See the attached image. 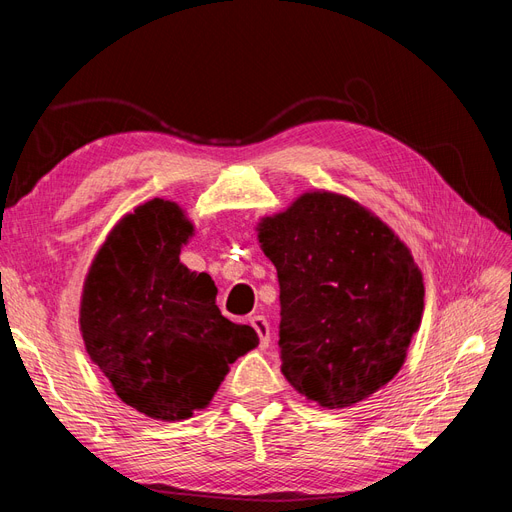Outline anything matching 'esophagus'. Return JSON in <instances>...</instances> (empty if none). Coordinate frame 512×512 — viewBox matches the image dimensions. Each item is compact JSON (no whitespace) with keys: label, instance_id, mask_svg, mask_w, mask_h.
<instances>
[{"label":"esophagus","instance_id":"34e87169","mask_svg":"<svg viewBox=\"0 0 512 512\" xmlns=\"http://www.w3.org/2000/svg\"><path fill=\"white\" fill-rule=\"evenodd\" d=\"M250 324L254 327V331L260 337V348H267L269 346V339H271V331H269V322L265 316H252Z\"/></svg>","mask_w":512,"mask_h":512}]
</instances>
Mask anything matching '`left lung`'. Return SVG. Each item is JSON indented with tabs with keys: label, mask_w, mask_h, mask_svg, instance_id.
Returning a JSON list of instances; mask_svg holds the SVG:
<instances>
[{
	"label": "left lung",
	"mask_w": 512,
	"mask_h": 512,
	"mask_svg": "<svg viewBox=\"0 0 512 512\" xmlns=\"http://www.w3.org/2000/svg\"><path fill=\"white\" fill-rule=\"evenodd\" d=\"M280 282L286 380L348 408L393 380L423 316V275L404 241L352 198L307 192L258 224Z\"/></svg>",
	"instance_id": "left-lung-1"
}]
</instances>
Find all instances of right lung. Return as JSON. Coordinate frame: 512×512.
Masks as SVG:
<instances>
[{"label": "right lung", "mask_w": 512, "mask_h": 512, "mask_svg": "<svg viewBox=\"0 0 512 512\" xmlns=\"http://www.w3.org/2000/svg\"><path fill=\"white\" fill-rule=\"evenodd\" d=\"M194 226L153 198L128 213L96 254L81 299V333L123 404L158 421L207 408L228 365L258 346L215 305L213 280L179 262Z\"/></svg>", "instance_id": "add662e5"}]
</instances>
